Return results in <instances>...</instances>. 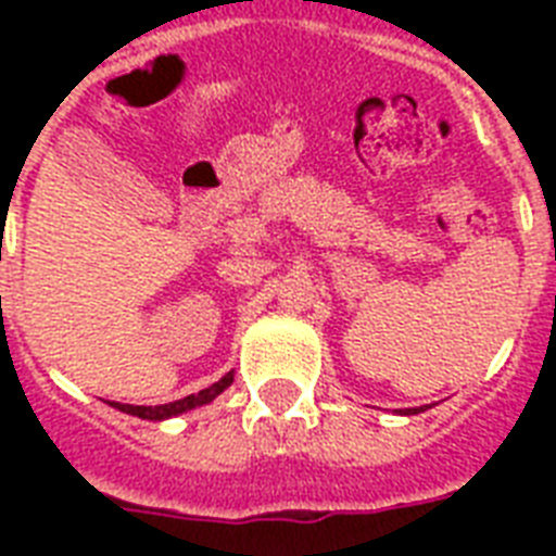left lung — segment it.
I'll list each match as a JSON object with an SVG mask.
<instances>
[{
    "instance_id": "1",
    "label": "left lung",
    "mask_w": 556,
    "mask_h": 556,
    "mask_svg": "<svg viewBox=\"0 0 556 556\" xmlns=\"http://www.w3.org/2000/svg\"><path fill=\"white\" fill-rule=\"evenodd\" d=\"M117 406L121 413H129V415H138V418H150V421H161V418H169V415H178L185 413V404H173V406H155V409H147V406H121V404H112Z\"/></svg>"
}]
</instances>
